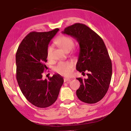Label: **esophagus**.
Wrapping results in <instances>:
<instances>
[{"instance_id": "34e87169", "label": "esophagus", "mask_w": 131, "mask_h": 131, "mask_svg": "<svg viewBox=\"0 0 131 131\" xmlns=\"http://www.w3.org/2000/svg\"><path fill=\"white\" fill-rule=\"evenodd\" d=\"M71 81V80L69 78H64V82H69Z\"/></svg>"}]
</instances>
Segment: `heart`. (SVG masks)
Here are the masks:
<instances>
[{"label": "heart", "mask_w": 131, "mask_h": 131, "mask_svg": "<svg viewBox=\"0 0 131 131\" xmlns=\"http://www.w3.org/2000/svg\"><path fill=\"white\" fill-rule=\"evenodd\" d=\"M54 42L66 52H69L74 46V40L70 37L66 35H60L55 39ZM53 47L49 46L47 49V57L50 58L52 53ZM74 67V63L72 62H61L54 67V70L64 76L68 77L71 75Z\"/></svg>", "instance_id": "1"}]
</instances>
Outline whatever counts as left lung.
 <instances>
[{"instance_id":"left-lung-1","label":"left lung","mask_w":131,"mask_h":131,"mask_svg":"<svg viewBox=\"0 0 131 131\" xmlns=\"http://www.w3.org/2000/svg\"><path fill=\"white\" fill-rule=\"evenodd\" d=\"M63 34L77 39L80 46L76 68L88 78L77 79L80 82L77 90L78 98L82 102L93 104L101 101L108 90L112 75V64L103 39L82 23L66 28Z\"/></svg>"}]
</instances>
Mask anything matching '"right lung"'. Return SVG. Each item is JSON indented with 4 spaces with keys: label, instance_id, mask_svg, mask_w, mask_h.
<instances>
[{
    "label": "right lung",
    "instance_id": "add662e5",
    "mask_svg": "<svg viewBox=\"0 0 131 131\" xmlns=\"http://www.w3.org/2000/svg\"><path fill=\"white\" fill-rule=\"evenodd\" d=\"M59 29L45 32L31 31L23 39L16 54V79L24 96L38 108H46L57 100L64 82L59 74L42 79L46 68L48 45Z\"/></svg>",
    "mask_w": 131,
    "mask_h": 131
}]
</instances>
